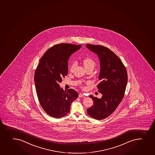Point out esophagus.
Returning <instances> with one entry per match:
<instances>
[{"label":"esophagus","mask_w":155,"mask_h":155,"mask_svg":"<svg viewBox=\"0 0 155 155\" xmlns=\"http://www.w3.org/2000/svg\"><path fill=\"white\" fill-rule=\"evenodd\" d=\"M85 95L84 94H79V97H84Z\"/></svg>","instance_id":"1"}]
</instances>
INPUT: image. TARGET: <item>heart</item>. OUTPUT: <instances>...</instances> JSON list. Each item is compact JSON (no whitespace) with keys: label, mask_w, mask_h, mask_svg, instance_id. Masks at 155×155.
<instances>
[{"label":"heart","mask_w":155,"mask_h":155,"mask_svg":"<svg viewBox=\"0 0 155 155\" xmlns=\"http://www.w3.org/2000/svg\"><path fill=\"white\" fill-rule=\"evenodd\" d=\"M83 64L85 69L91 68L94 70L96 65V61L92 58H90V57H86V58H84L83 59ZM76 62H72L69 67V71L70 72H72L76 67Z\"/></svg>","instance_id":"obj_1"}]
</instances>
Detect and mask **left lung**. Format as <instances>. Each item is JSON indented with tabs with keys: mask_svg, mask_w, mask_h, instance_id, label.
I'll return each mask as SVG.
<instances>
[{
	"mask_svg": "<svg viewBox=\"0 0 155 155\" xmlns=\"http://www.w3.org/2000/svg\"><path fill=\"white\" fill-rule=\"evenodd\" d=\"M86 46L97 54L100 61L101 82L97 88L103 95L101 99L90 96L94 105L87 109V112L92 118L103 120L115 111L123 100L128 81L127 72L120 58L108 48L91 44Z\"/></svg>",
	"mask_w": 155,
	"mask_h": 155,
	"instance_id": "left-lung-1",
	"label": "left lung"
}]
</instances>
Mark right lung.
<instances>
[{"label": "right lung", "instance_id": "right-lung-1", "mask_svg": "<svg viewBox=\"0 0 155 155\" xmlns=\"http://www.w3.org/2000/svg\"><path fill=\"white\" fill-rule=\"evenodd\" d=\"M81 47L67 43L53 46L41 57L35 70L34 80L38 101L46 113L54 118L67 115L71 104L78 97L76 91H64L59 83L67 75L69 58Z\"/></svg>", "mask_w": 155, "mask_h": 155}]
</instances>
